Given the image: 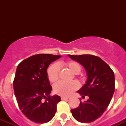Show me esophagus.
I'll return each instance as SVG.
<instances>
[{"instance_id":"1","label":"esophagus","mask_w":126,"mask_h":126,"mask_svg":"<svg viewBox=\"0 0 126 126\" xmlns=\"http://www.w3.org/2000/svg\"><path fill=\"white\" fill-rule=\"evenodd\" d=\"M61 100H65V99H69L68 97H64V96H61Z\"/></svg>"}]
</instances>
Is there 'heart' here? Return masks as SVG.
<instances>
[{"label":"heart","instance_id":"b5f03b06","mask_svg":"<svg viewBox=\"0 0 126 126\" xmlns=\"http://www.w3.org/2000/svg\"><path fill=\"white\" fill-rule=\"evenodd\" d=\"M65 67L75 75L79 74L81 71L82 67L79 63L74 61H67L64 63ZM59 66L57 63H53L47 69V79L51 83L55 82L59 79ZM79 88V84L77 81H73L71 82H59L53 86V90L54 93L61 96H69L73 92Z\"/></svg>","mask_w":126,"mask_h":126}]
</instances>
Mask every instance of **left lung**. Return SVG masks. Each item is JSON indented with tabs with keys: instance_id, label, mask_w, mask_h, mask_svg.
<instances>
[{
	"instance_id": "obj_1",
	"label": "left lung",
	"mask_w": 126,
	"mask_h": 126,
	"mask_svg": "<svg viewBox=\"0 0 126 126\" xmlns=\"http://www.w3.org/2000/svg\"><path fill=\"white\" fill-rule=\"evenodd\" d=\"M69 57L82 65L88 75L86 83L78 93L88 99L75 109L73 117L80 122L90 123L103 114L109 105L115 90L114 75L109 65L95 55H69Z\"/></svg>"
}]
</instances>
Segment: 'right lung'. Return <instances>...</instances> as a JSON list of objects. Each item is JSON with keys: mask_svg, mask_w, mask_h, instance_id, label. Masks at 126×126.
I'll list each match as a JSON object with an SVG mask.
<instances>
[{"mask_svg": "<svg viewBox=\"0 0 126 126\" xmlns=\"http://www.w3.org/2000/svg\"><path fill=\"white\" fill-rule=\"evenodd\" d=\"M60 57L61 55L36 54L22 61L17 67L13 82L15 96L23 114L35 123L50 121L61 101L59 96L49 95L52 88L47 75L49 64Z\"/></svg>", "mask_w": 126, "mask_h": 126, "instance_id": "obj_1", "label": "right lung"}]
</instances>
